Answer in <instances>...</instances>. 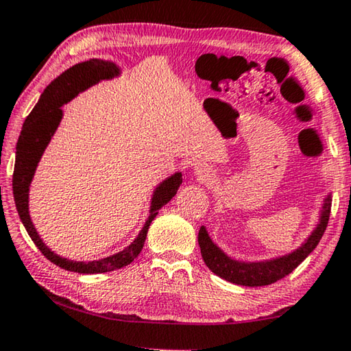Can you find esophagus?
<instances>
[{
  "mask_svg": "<svg viewBox=\"0 0 351 351\" xmlns=\"http://www.w3.org/2000/svg\"><path fill=\"white\" fill-rule=\"evenodd\" d=\"M193 173L197 175L198 178H201V180H203V178H207L209 176V169H207V165H204V164H197L195 165V169H193Z\"/></svg>",
  "mask_w": 351,
  "mask_h": 351,
  "instance_id": "obj_1",
  "label": "esophagus"
}]
</instances>
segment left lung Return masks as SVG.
<instances>
[{"mask_svg":"<svg viewBox=\"0 0 351 351\" xmlns=\"http://www.w3.org/2000/svg\"><path fill=\"white\" fill-rule=\"evenodd\" d=\"M331 209V193L324 198L322 209L319 213V221L313 232L306 237L299 247L285 255L260 261H243L229 257L221 247H218L207 234V229L201 226L198 232V245L203 255L204 263L213 274L224 278L230 283L241 287H265L291 274L308 255H310L326 229Z\"/></svg>","mask_w":351,"mask_h":351,"instance_id":"8db88e82","label":"left lung"}]
</instances>
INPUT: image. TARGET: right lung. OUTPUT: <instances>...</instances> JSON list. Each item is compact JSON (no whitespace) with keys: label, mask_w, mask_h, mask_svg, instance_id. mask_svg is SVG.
Listing matches in <instances>:
<instances>
[{"label":"right lung","mask_w":351,"mask_h":351,"mask_svg":"<svg viewBox=\"0 0 351 351\" xmlns=\"http://www.w3.org/2000/svg\"><path fill=\"white\" fill-rule=\"evenodd\" d=\"M119 75H121V68L116 63L102 60V58H90V60L71 66L58 75L57 79L52 80L46 86V90L41 93L37 105L34 106L31 114L26 117L25 123H23L20 138L16 142L12 189H14V199L21 223L35 243V246L40 249L47 260L63 269L79 272V274H102V272L121 269L123 266L132 263L144 247L152 221L156 218L158 212L175 197L182 182V173L176 171V173L165 178L162 182H159L154 187L150 201V210H148V218L144 228L141 229V232L133 243H130L123 251L112 254L110 257L93 261L68 260L51 251L43 240L40 239L31 215H29V187H31L35 170L38 167V162L43 156L46 147L49 145L52 136L56 134L58 125H60L63 119L62 106L71 102L80 93L86 91L88 88L97 85L99 82L111 80Z\"/></svg>","instance_id":"right-lung-1"}]
</instances>
